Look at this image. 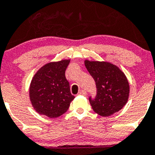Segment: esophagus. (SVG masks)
<instances>
[{
	"label": "esophagus",
	"instance_id": "esophagus-1",
	"mask_svg": "<svg viewBox=\"0 0 155 155\" xmlns=\"http://www.w3.org/2000/svg\"><path fill=\"white\" fill-rule=\"evenodd\" d=\"M79 95H86V92L85 90H81L80 92H79Z\"/></svg>",
	"mask_w": 155,
	"mask_h": 155
}]
</instances>
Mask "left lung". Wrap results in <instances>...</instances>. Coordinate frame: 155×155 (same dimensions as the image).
Instances as JSON below:
<instances>
[{
  "mask_svg": "<svg viewBox=\"0 0 155 155\" xmlns=\"http://www.w3.org/2000/svg\"><path fill=\"white\" fill-rule=\"evenodd\" d=\"M85 66L97 89L95 97L89 99L94 112L108 117L121 110L129 96V84L123 72L108 62L85 60Z\"/></svg>",
  "mask_w": 155,
  "mask_h": 155,
  "instance_id": "left-lung-1",
  "label": "left lung"
}]
</instances>
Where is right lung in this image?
Here are the masks:
<instances>
[{"label": "right lung", "instance_id": "obj_1", "mask_svg": "<svg viewBox=\"0 0 155 155\" xmlns=\"http://www.w3.org/2000/svg\"><path fill=\"white\" fill-rule=\"evenodd\" d=\"M70 60L52 62L42 66L30 82V99L40 115L57 118L68 110L75 96L71 94L65 72Z\"/></svg>", "mask_w": 155, "mask_h": 155}]
</instances>
